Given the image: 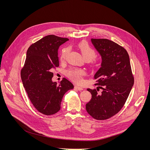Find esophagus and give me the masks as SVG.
I'll return each instance as SVG.
<instances>
[{"label": "esophagus", "instance_id": "1", "mask_svg": "<svg viewBox=\"0 0 150 150\" xmlns=\"http://www.w3.org/2000/svg\"><path fill=\"white\" fill-rule=\"evenodd\" d=\"M75 88L76 89H77L78 91H80L83 90V88L80 87V86H75Z\"/></svg>", "mask_w": 150, "mask_h": 150}]
</instances>
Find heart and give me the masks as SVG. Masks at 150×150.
<instances>
[{
	"mask_svg": "<svg viewBox=\"0 0 150 150\" xmlns=\"http://www.w3.org/2000/svg\"><path fill=\"white\" fill-rule=\"evenodd\" d=\"M78 48L80 50L83 57L87 61L91 60L93 65H97V61L94 59L96 56V52L90 45L86 41H81L78 44ZM68 52V48H63L59 54L60 61H64L66 54ZM85 75V72L83 70L72 69L68 71V76L71 80L76 83H81L82 82V77Z\"/></svg>",
	"mask_w": 150,
	"mask_h": 150,
	"instance_id": "obj_1",
	"label": "heart"
}]
</instances>
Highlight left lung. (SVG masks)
<instances>
[{"mask_svg":"<svg viewBox=\"0 0 150 150\" xmlns=\"http://www.w3.org/2000/svg\"><path fill=\"white\" fill-rule=\"evenodd\" d=\"M101 57V67L94 75L96 89H88L92 98L86 105L88 113L96 120H106L119 112L134 84L128 52L107 39H91ZM99 88L102 91L98 92Z\"/></svg>","mask_w":150,"mask_h":150,"instance_id":"left-lung-1","label":"left lung"}]
</instances>
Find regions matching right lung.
Masks as SVG:
<instances>
[{"instance_id": "obj_1", "label": "right lung", "mask_w": 150, "mask_h": 150, "mask_svg": "<svg viewBox=\"0 0 150 150\" xmlns=\"http://www.w3.org/2000/svg\"><path fill=\"white\" fill-rule=\"evenodd\" d=\"M67 38L46 36L31 45L21 70L22 81L31 103L38 111L50 115L58 112L63 96L74 89L73 84L64 78L59 85L53 82L52 70L59 66L58 50Z\"/></svg>"}]
</instances>
